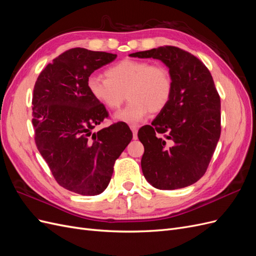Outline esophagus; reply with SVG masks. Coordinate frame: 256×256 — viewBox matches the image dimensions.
Listing matches in <instances>:
<instances>
[{"label": "esophagus", "instance_id": "1", "mask_svg": "<svg viewBox=\"0 0 256 256\" xmlns=\"http://www.w3.org/2000/svg\"><path fill=\"white\" fill-rule=\"evenodd\" d=\"M130 129L134 134V140H136V138H138V126L136 125H130Z\"/></svg>", "mask_w": 256, "mask_h": 256}]
</instances>
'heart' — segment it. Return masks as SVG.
<instances>
[{
	"label": "heart",
	"mask_w": 256,
	"mask_h": 256,
	"mask_svg": "<svg viewBox=\"0 0 256 256\" xmlns=\"http://www.w3.org/2000/svg\"><path fill=\"white\" fill-rule=\"evenodd\" d=\"M106 76H90L88 90L97 102L109 110H118L128 97L127 106L116 114L120 120L138 122L148 112H161L171 100L172 76L162 64L122 60L108 68Z\"/></svg>",
	"instance_id": "1"
}]
</instances>
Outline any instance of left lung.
Returning <instances> with one entry per match:
<instances>
[{
	"label": "left lung",
	"mask_w": 256,
	"mask_h": 256,
	"mask_svg": "<svg viewBox=\"0 0 256 256\" xmlns=\"http://www.w3.org/2000/svg\"><path fill=\"white\" fill-rule=\"evenodd\" d=\"M130 56L162 60L173 80L168 106L138 132L143 174L160 190L188 187L205 174L221 134L220 96L212 74L202 60L174 46Z\"/></svg>",
	"instance_id": "8db88e82"
}]
</instances>
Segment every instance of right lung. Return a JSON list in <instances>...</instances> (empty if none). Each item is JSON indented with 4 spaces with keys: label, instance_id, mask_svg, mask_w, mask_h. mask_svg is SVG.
<instances>
[{
    "label": "right lung",
    "instance_id": "obj_1",
    "mask_svg": "<svg viewBox=\"0 0 256 256\" xmlns=\"http://www.w3.org/2000/svg\"><path fill=\"white\" fill-rule=\"evenodd\" d=\"M115 58L112 53L69 49L46 66L34 86L32 122L37 150L56 182L78 194L104 191L116 159L132 138L124 122L92 132L109 112L90 96L88 79Z\"/></svg>",
    "mask_w": 256,
    "mask_h": 256
}]
</instances>
